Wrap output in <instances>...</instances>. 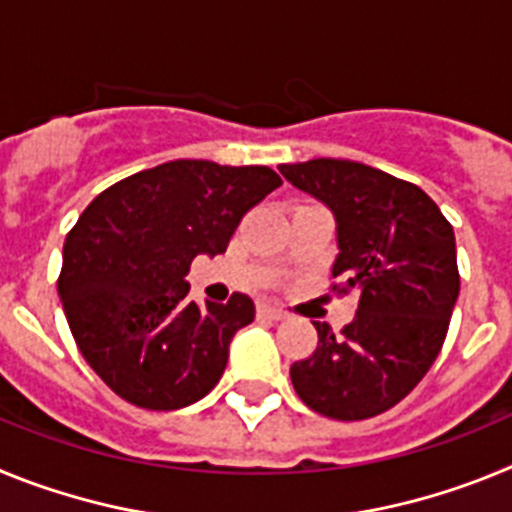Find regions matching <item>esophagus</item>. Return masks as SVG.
<instances>
[{"label":"esophagus","instance_id":"esophagus-1","mask_svg":"<svg viewBox=\"0 0 512 512\" xmlns=\"http://www.w3.org/2000/svg\"><path fill=\"white\" fill-rule=\"evenodd\" d=\"M256 312H259V318H264V320H284V318H287V312H284L282 307L271 305V302H259Z\"/></svg>","mask_w":512,"mask_h":512}]
</instances>
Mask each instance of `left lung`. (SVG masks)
<instances>
[{
    "instance_id": "left-lung-1",
    "label": "left lung",
    "mask_w": 512,
    "mask_h": 512,
    "mask_svg": "<svg viewBox=\"0 0 512 512\" xmlns=\"http://www.w3.org/2000/svg\"><path fill=\"white\" fill-rule=\"evenodd\" d=\"M292 187L336 220L338 292H359L354 320L289 369L307 408L333 420L390 410L436 361L459 297L456 238L420 187L346 158L282 164Z\"/></svg>"
}]
</instances>
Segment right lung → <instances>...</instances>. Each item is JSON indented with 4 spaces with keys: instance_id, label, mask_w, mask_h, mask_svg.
Masks as SVG:
<instances>
[{
    "instance_id": "right-lung-1",
    "label": "right lung",
    "mask_w": 512,
    "mask_h": 512,
    "mask_svg": "<svg viewBox=\"0 0 512 512\" xmlns=\"http://www.w3.org/2000/svg\"><path fill=\"white\" fill-rule=\"evenodd\" d=\"M282 184L269 166L179 158L112 184L63 243L58 297L81 356L122 400L179 410L220 382L256 307L192 302L189 266L225 253L241 217Z\"/></svg>"
}]
</instances>
